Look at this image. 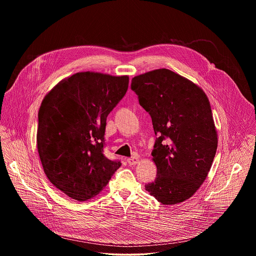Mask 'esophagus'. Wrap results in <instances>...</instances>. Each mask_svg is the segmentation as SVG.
Listing matches in <instances>:
<instances>
[{
    "mask_svg": "<svg viewBox=\"0 0 256 256\" xmlns=\"http://www.w3.org/2000/svg\"><path fill=\"white\" fill-rule=\"evenodd\" d=\"M139 161H140V159L138 158H132L128 159V163L130 165H136Z\"/></svg>",
    "mask_w": 256,
    "mask_h": 256,
    "instance_id": "esophagus-1",
    "label": "esophagus"
}]
</instances>
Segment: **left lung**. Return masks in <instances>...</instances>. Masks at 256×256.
<instances>
[{
    "mask_svg": "<svg viewBox=\"0 0 256 256\" xmlns=\"http://www.w3.org/2000/svg\"><path fill=\"white\" fill-rule=\"evenodd\" d=\"M132 89L158 136L152 152L158 178L146 190L162 204H178L204 182L216 154L209 100L200 86L165 68L134 76Z\"/></svg>",
    "mask_w": 256,
    "mask_h": 256,
    "instance_id": "8db88e82",
    "label": "left lung"
}]
</instances>
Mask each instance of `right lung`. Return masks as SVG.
I'll return each instance as SVG.
<instances>
[{
    "label": "right lung",
    "mask_w": 256,
    "mask_h": 256,
    "mask_svg": "<svg viewBox=\"0 0 256 256\" xmlns=\"http://www.w3.org/2000/svg\"><path fill=\"white\" fill-rule=\"evenodd\" d=\"M128 76L80 72L44 97L37 150L50 182L78 202L102 192L121 162L102 154L106 118L128 88Z\"/></svg>",
    "instance_id": "right-lung-1"
}]
</instances>
